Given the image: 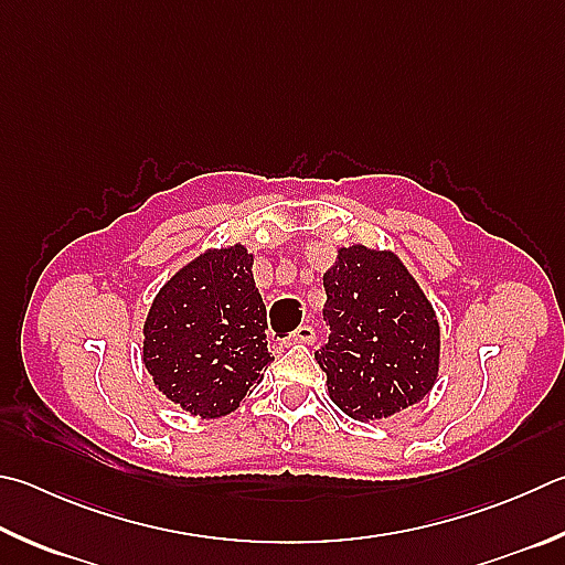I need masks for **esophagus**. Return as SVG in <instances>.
I'll return each instance as SVG.
<instances>
[{
  "mask_svg": "<svg viewBox=\"0 0 565 565\" xmlns=\"http://www.w3.org/2000/svg\"><path fill=\"white\" fill-rule=\"evenodd\" d=\"M313 338H316V331H313V326H309V323H303V326H299V328H296V331L291 333V338H289V341H291V343H313Z\"/></svg>",
  "mask_w": 565,
  "mask_h": 565,
  "instance_id": "esophagus-1",
  "label": "esophagus"
}]
</instances>
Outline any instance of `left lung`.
<instances>
[{"label": "left lung", "instance_id": "left-lung-1", "mask_svg": "<svg viewBox=\"0 0 565 565\" xmlns=\"http://www.w3.org/2000/svg\"><path fill=\"white\" fill-rule=\"evenodd\" d=\"M323 286L328 343L316 361L333 403L361 423L419 403L437 377L439 323L403 262L355 244Z\"/></svg>", "mask_w": 565, "mask_h": 565}]
</instances>
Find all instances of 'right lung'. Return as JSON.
Instances as JSON below:
<instances>
[{
	"label": "right lung",
	"instance_id": "right-lung-1",
	"mask_svg": "<svg viewBox=\"0 0 565 565\" xmlns=\"http://www.w3.org/2000/svg\"><path fill=\"white\" fill-rule=\"evenodd\" d=\"M252 262L242 244L202 254L150 306L142 363L162 395L192 415L237 409L274 361Z\"/></svg>",
	"mask_w": 565,
	"mask_h": 565
}]
</instances>
